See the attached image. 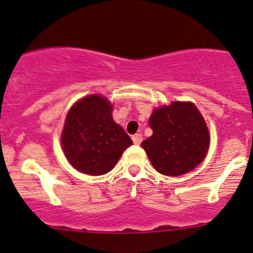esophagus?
I'll list each match as a JSON object with an SVG mask.
<instances>
[{
	"mask_svg": "<svg viewBox=\"0 0 253 253\" xmlns=\"http://www.w3.org/2000/svg\"><path fill=\"white\" fill-rule=\"evenodd\" d=\"M132 139H133V143L134 144H141V142H142V139H143V137H142V134L141 133H136L134 134L133 137H132Z\"/></svg>",
	"mask_w": 253,
	"mask_h": 253,
	"instance_id": "esophagus-1",
	"label": "esophagus"
}]
</instances>
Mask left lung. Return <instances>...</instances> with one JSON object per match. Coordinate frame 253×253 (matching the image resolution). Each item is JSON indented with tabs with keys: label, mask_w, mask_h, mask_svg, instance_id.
<instances>
[{
	"label": "left lung",
	"mask_w": 253,
	"mask_h": 253,
	"mask_svg": "<svg viewBox=\"0 0 253 253\" xmlns=\"http://www.w3.org/2000/svg\"><path fill=\"white\" fill-rule=\"evenodd\" d=\"M149 126L153 134L142 142V147L160 174L183 175L205 159L209 147L208 128L192 103L174 101L157 109Z\"/></svg>",
	"instance_id": "8db88e82"
}]
</instances>
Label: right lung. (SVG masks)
Here are the masks:
<instances>
[{"label": "right lung", "instance_id": "add662e5", "mask_svg": "<svg viewBox=\"0 0 253 253\" xmlns=\"http://www.w3.org/2000/svg\"><path fill=\"white\" fill-rule=\"evenodd\" d=\"M110 101L89 95L68 111L61 143L68 162L88 175L109 172L132 139L112 120Z\"/></svg>", "mask_w": 253, "mask_h": 253}]
</instances>
